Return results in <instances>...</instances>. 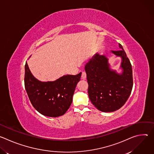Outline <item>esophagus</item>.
<instances>
[{
    "instance_id": "esophagus-1",
    "label": "esophagus",
    "mask_w": 154,
    "mask_h": 154,
    "mask_svg": "<svg viewBox=\"0 0 154 154\" xmlns=\"http://www.w3.org/2000/svg\"><path fill=\"white\" fill-rule=\"evenodd\" d=\"M82 79H83V80H85L86 78V74L85 72H82Z\"/></svg>"
}]
</instances>
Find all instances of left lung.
Returning a JSON list of instances; mask_svg holds the SVG:
<instances>
[{"label": "left lung", "instance_id": "1", "mask_svg": "<svg viewBox=\"0 0 154 154\" xmlns=\"http://www.w3.org/2000/svg\"><path fill=\"white\" fill-rule=\"evenodd\" d=\"M120 50L112 52L122 59V74L109 68L108 58L96 54L85 65L88 96L92 103L103 112H113L121 108L133 87L132 68L129 59L119 44Z\"/></svg>", "mask_w": 154, "mask_h": 154}]
</instances>
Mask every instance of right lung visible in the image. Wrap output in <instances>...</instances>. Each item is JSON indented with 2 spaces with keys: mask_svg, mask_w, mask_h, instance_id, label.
Masks as SVG:
<instances>
[{
  "mask_svg": "<svg viewBox=\"0 0 154 154\" xmlns=\"http://www.w3.org/2000/svg\"><path fill=\"white\" fill-rule=\"evenodd\" d=\"M82 73L66 75L53 82H41L25 65L24 84L29 98L36 110L42 115L58 117L63 115L70 107L77 83Z\"/></svg>",
  "mask_w": 154,
  "mask_h": 154,
  "instance_id": "1",
  "label": "right lung"
}]
</instances>
